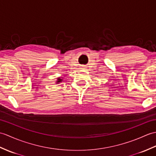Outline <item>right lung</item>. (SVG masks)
Wrapping results in <instances>:
<instances>
[{"instance_id":"1","label":"right lung","mask_w":156,"mask_h":156,"mask_svg":"<svg viewBox=\"0 0 156 156\" xmlns=\"http://www.w3.org/2000/svg\"><path fill=\"white\" fill-rule=\"evenodd\" d=\"M62 81V79L61 78H58L57 79V81H56V83H60Z\"/></svg>"}]
</instances>
